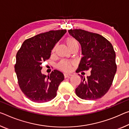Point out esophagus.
I'll return each mask as SVG.
<instances>
[{
    "instance_id": "esophagus-1",
    "label": "esophagus",
    "mask_w": 129,
    "mask_h": 129,
    "mask_svg": "<svg viewBox=\"0 0 129 129\" xmlns=\"http://www.w3.org/2000/svg\"><path fill=\"white\" fill-rule=\"evenodd\" d=\"M64 75L65 78H67V77H70V76H72V75L67 74V73H64Z\"/></svg>"
}]
</instances>
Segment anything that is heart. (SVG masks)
<instances>
[{
    "mask_svg": "<svg viewBox=\"0 0 129 129\" xmlns=\"http://www.w3.org/2000/svg\"><path fill=\"white\" fill-rule=\"evenodd\" d=\"M65 42L68 48L70 49V50H72L75 48H79V42L77 41L73 37H68L65 40ZM56 49V45L54 46V48L52 49V52H54ZM71 65L72 64L68 61L62 60L57 65V67L61 71H64V72H68L70 71L71 68Z\"/></svg>",
    "mask_w": 129,
    "mask_h": 129,
    "instance_id": "obj_1",
    "label": "heart"
}]
</instances>
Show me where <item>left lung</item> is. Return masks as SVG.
<instances>
[{
    "label": "left lung",
    "instance_id": "1",
    "mask_svg": "<svg viewBox=\"0 0 129 129\" xmlns=\"http://www.w3.org/2000/svg\"><path fill=\"white\" fill-rule=\"evenodd\" d=\"M68 33L80 44L83 55L76 72L91 70L87 79L81 76L82 80L76 93L85 100L101 98L109 90L116 72L113 46L100 34L81 29L69 30Z\"/></svg>",
    "mask_w": 129,
    "mask_h": 129
}]
</instances>
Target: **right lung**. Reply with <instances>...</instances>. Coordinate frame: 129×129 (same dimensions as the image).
<instances>
[{
	"instance_id": "add662e5",
	"label": "right lung",
	"mask_w": 129,
	"mask_h": 129,
	"mask_svg": "<svg viewBox=\"0 0 129 129\" xmlns=\"http://www.w3.org/2000/svg\"><path fill=\"white\" fill-rule=\"evenodd\" d=\"M66 32L51 30L38 34L24 41L18 51L14 67L18 84L30 101L44 103L56 97L64 75L54 70L46 76L41 73V65L50 58L53 48Z\"/></svg>"
}]
</instances>
